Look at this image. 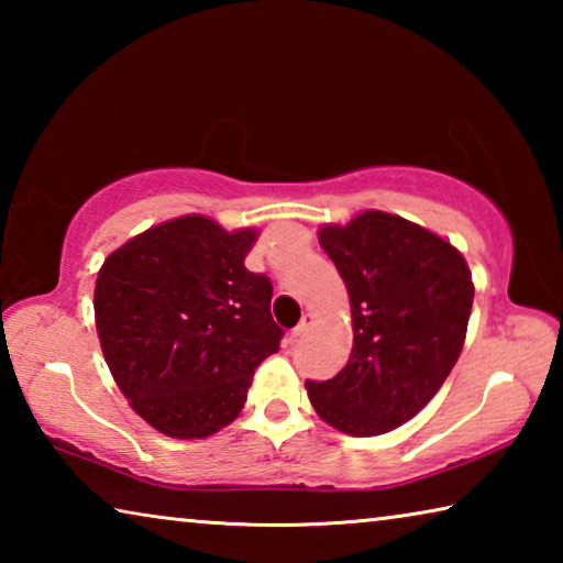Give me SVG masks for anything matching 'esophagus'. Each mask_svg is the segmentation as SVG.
Listing matches in <instances>:
<instances>
[{
	"label": "esophagus",
	"instance_id": "1",
	"mask_svg": "<svg viewBox=\"0 0 563 563\" xmlns=\"http://www.w3.org/2000/svg\"><path fill=\"white\" fill-rule=\"evenodd\" d=\"M310 325H312V318H310V316H305V318L298 322V325L292 328V332H290V340H298V338H302L305 332L310 330Z\"/></svg>",
	"mask_w": 563,
	"mask_h": 563
}]
</instances>
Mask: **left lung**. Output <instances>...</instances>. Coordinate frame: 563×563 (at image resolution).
<instances>
[{
    "mask_svg": "<svg viewBox=\"0 0 563 563\" xmlns=\"http://www.w3.org/2000/svg\"><path fill=\"white\" fill-rule=\"evenodd\" d=\"M320 243L347 285L355 338L335 377L305 383L308 397L340 432L385 434L452 373L474 300L470 268L440 235L383 211L322 228Z\"/></svg>",
    "mask_w": 563,
    "mask_h": 563,
    "instance_id": "8db88e82",
    "label": "left lung"
}]
</instances>
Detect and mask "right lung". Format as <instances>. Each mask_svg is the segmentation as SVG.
Instances as JSON below:
<instances>
[{
  "label": "right lung",
  "mask_w": 563,
  "mask_h": 563,
  "mask_svg": "<svg viewBox=\"0 0 563 563\" xmlns=\"http://www.w3.org/2000/svg\"><path fill=\"white\" fill-rule=\"evenodd\" d=\"M253 241L186 216L136 235L99 271L103 357L131 407L168 437L201 440L233 422L255 367L278 352L273 283L243 265Z\"/></svg>",
  "instance_id": "obj_1"
}]
</instances>
